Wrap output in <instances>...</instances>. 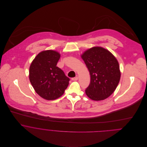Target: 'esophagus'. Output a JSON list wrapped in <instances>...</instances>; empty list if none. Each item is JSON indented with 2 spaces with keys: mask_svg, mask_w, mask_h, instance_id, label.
<instances>
[{
  "mask_svg": "<svg viewBox=\"0 0 147 147\" xmlns=\"http://www.w3.org/2000/svg\"><path fill=\"white\" fill-rule=\"evenodd\" d=\"M73 81H77L78 80V77H75V78H73L71 79Z\"/></svg>",
  "mask_w": 147,
  "mask_h": 147,
  "instance_id": "obj_1",
  "label": "esophagus"
}]
</instances>
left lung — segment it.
<instances>
[{"mask_svg":"<svg viewBox=\"0 0 147 147\" xmlns=\"http://www.w3.org/2000/svg\"><path fill=\"white\" fill-rule=\"evenodd\" d=\"M82 58L90 75V82L85 90L92 100L101 101L109 97L117 88L121 78L119 65L115 57L101 47L85 51Z\"/></svg>","mask_w":147,"mask_h":147,"instance_id":"1","label":"left lung"}]
</instances>
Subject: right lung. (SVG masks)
Instances as JSON below:
<instances>
[{
    "mask_svg": "<svg viewBox=\"0 0 147 147\" xmlns=\"http://www.w3.org/2000/svg\"><path fill=\"white\" fill-rule=\"evenodd\" d=\"M60 57L55 51H43L30 64V83L36 92L44 99L54 100L60 97L69 84V79L57 67Z\"/></svg>",
    "mask_w": 147,
    "mask_h": 147,
    "instance_id": "right-lung-1",
    "label": "right lung"
}]
</instances>
